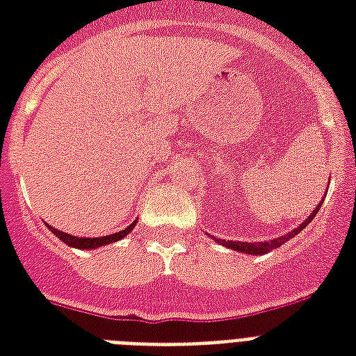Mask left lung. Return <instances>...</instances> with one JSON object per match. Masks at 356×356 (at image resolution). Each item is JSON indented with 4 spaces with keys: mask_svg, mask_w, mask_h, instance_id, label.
<instances>
[{
    "mask_svg": "<svg viewBox=\"0 0 356 356\" xmlns=\"http://www.w3.org/2000/svg\"><path fill=\"white\" fill-rule=\"evenodd\" d=\"M321 205L323 203H320V205L316 207L314 211H312V214H310L307 220H305L301 225H299L298 229H293L292 233H288L284 234V236L281 238H273V240H270V242H259V243H253V242H233V240H223L222 245H225V248L229 249H234V251H242V253H248V254H262V253H268V251H271V249H275V248H281L282 243L288 242L290 238H293L296 234L299 233V231H303L307 225H309L312 220H314V216L318 214V211L321 209ZM216 240V238H214ZM216 242H220V240H216Z\"/></svg>",
    "mask_w": 356,
    "mask_h": 356,
    "instance_id": "8db88e82",
    "label": "left lung"
}]
</instances>
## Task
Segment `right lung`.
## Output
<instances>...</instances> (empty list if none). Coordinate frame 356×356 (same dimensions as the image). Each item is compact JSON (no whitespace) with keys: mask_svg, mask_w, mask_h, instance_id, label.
<instances>
[{"mask_svg":"<svg viewBox=\"0 0 356 356\" xmlns=\"http://www.w3.org/2000/svg\"><path fill=\"white\" fill-rule=\"evenodd\" d=\"M136 225V222H133L129 227H125L123 231L120 233H114V234H108V236H102V238H79V236H72L68 233H63V231H58V229L51 227V225H47V227L51 229V233L55 236H58L63 240L64 243H68L72 248H77V249H96V248H102V245H107L111 242H116L120 238H123L125 234H129L133 231V227Z\"/></svg>","mask_w":356,"mask_h":356,"instance_id":"right-lung-1","label":"right lung"}]
</instances>
